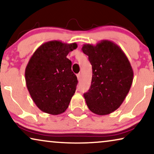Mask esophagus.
I'll return each instance as SVG.
<instances>
[{
	"mask_svg": "<svg viewBox=\"0 0 154 154\" xmlns=\"http://www.w3.org/2000/svg\"><path fill=\"white\" fill-rule=\"evenodd\" d=\"M81 74H80V73H79V74H77V78H78V80H79V81H80V80H81Z\"/></svg>",
	"mask_w": 154,
	"mask_h": 154,
	"instance_id": "esophagus-1",
	"label": "esophagus"
}]
</instances>
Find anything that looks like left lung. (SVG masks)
<instances>
[{"instance_id": "left-lung-1", "label": "left lung", "mask_w": 154, "mask_h": 154, "mask_svg": "<svg viewBox=\"0 0 154 154\" xmlns=\"http://www.w3.org/2000/svg\"><path fill=\"white\" fill-rule=\"evenodd\" d=\"M82 51L92 66L91 85L83 94L87 106L95 114H109L129 92L134 75L131 64L121 48L108 40L96 45L84 44Z\"/></svg>"}]
</instances>
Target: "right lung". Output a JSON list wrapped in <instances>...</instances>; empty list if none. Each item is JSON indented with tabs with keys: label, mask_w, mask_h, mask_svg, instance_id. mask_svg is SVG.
<instances>
[{
	"label": "right lung",
	"mask_w": 154,
	"mask_h": 154,
	"mask_svg": "<svg viewBox=\"0 0 154 154\" xmlns=\"http://www.w3.org/2000/svg\"><path fill=\"white\" fill-rule=\"evenodd\" d=\"M77 47L75 43L48 41L29 60L25 69L26 87L33 102L43 112L58 115L68 108L78 80L66 56Z\"/></svg>",
	"instance_id": "1"
}]
</instances>
